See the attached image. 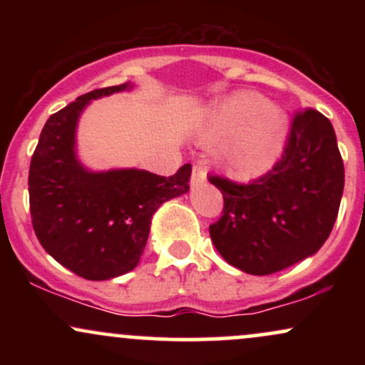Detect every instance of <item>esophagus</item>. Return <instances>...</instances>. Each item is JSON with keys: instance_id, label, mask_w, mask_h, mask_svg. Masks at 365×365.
<instances>
[{"instance_id": "obj_1", "label": "esophagus", "mask_w": 365, "mask_h": 365, "mask_svg": "<svg viewBox=\"0 0 365 365\" xmlns=\"http://www.w3.org/2000/svg\"><path fill=\"white\" fill-rule=\"evenodd\" d=\"M207 171L202 166H194L192 168V185H200V183L206 182Z\"/></svg>"}]
</instances>
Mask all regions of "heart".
Masks as SVG:
<instances>
[{
    "mask_svg": "<svg viewBox=\"0 0 365 365\" xmlns=\"http://www.w3.org/2000/svg\"><path fill=\"white\" fill-rule=\"evenodd\" d=\"M287 116L278 104L255 92H238L212 108L199 128V140L216 145V156L240 178L269 171L283 150Z\"/></svg>",
    "mask_w": 365,
    "mask_h": 365,
    "instance_id": "heart-1",
    "label": "heart"
}]
</instances>
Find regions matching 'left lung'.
Returning <instances> with one entry per match:
<instances>
[{
    "label": "left lung",
    "instance_id": "left-lung-1",
    "mask_svg": "<svg viewBox=\"0 0 365 365\" xmlns=\"http://www.w3.org/2000/svg\"><path fill=\"white\" fill-rule=\"evenodd\" d=\"M223 216L209 226L223 259L255 276L311 257L328 240L340 209L345 170L331 121L316 110L297 113L283 156L250 183L221 177Z\"/></svg>",
    "mask_w": 365,
    "mask_h": 365
}]
</instances>
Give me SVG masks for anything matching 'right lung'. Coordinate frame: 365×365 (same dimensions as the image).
<instances>
[{"instance_id": "add662e5", "label": "right lung", "mask_w": 365, "mask_h": 365, "mask_svg": "<svg viewBox=\"0 0 365 365\" xmlns=\"http://www.w3.org/2000/svg\"><path fill=\"white\" fill-rule=\"evenodd\" d=\"M104 87L77 98L46 121L29 170L32 226L54 261L92 282L132 271L148 244L154 212L188 192L192 166L173 177L145 170L92 171L77 156V125L92 99L130 91Z\"/></svg>"}]
</instances>
